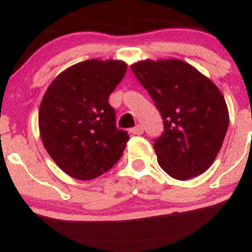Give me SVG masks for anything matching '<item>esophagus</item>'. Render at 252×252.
Listing matches in <instances>:
<instances>
[{"mask_svg": "<svg viewBox=\"0 0 252 252\" xmlns=\"http://www.w3.org/2000/svg\"><path fill=\"white\" fill-rule=\"evenodd\" d=\"M129 132H131L132 134H142L144 132V129L141 125H137L136 127H133V128L129 129Z\"/></svg>", "mask_w": 252, "mask_h": 252, "instance_id": "esophagus-1", "label": "esophagus"}]
</instances>
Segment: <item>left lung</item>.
I'll return each instance as SVG.
<instances>
[{
  "mask_svg": "<svg viewBox=\"0 0 252 252\" xmlns=\"http://www.w3.org/2000/svg\"><path fill=\"white\" fill-rule=\"evenodd\" d=\"M164 120L154 139L160 167L187 181L204 173L221 149L229 115L216 85L180 59L142 61L131 65Z\"/></svg>",
  "mask_w": 252,
  "mask_h": 252,
  "instance_id": "obj_1",
  "label": "left lung"
}]
</instances>
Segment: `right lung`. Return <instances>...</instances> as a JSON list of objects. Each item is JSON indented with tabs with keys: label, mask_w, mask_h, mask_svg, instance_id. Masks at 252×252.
<instances>
[{
	"label": "right lung",
	"mask_w": 252,
	"mask_h": 252,
	"mask_svg": "<svg viewBox=\"0 0 252 252\" xmlns=\"http://www.w3.org/2000/svg\"><path fill=\"white\" fill-rule=\"evenodd\" d=\"M126 69L121 61L81 62L59 74L43 95L38 111L42 143L76 180L103 175L123 155L129 136L116 127L108 98Z\"/></svg>",
	"instance_id": "right-lung-1"
}]
</instances>
